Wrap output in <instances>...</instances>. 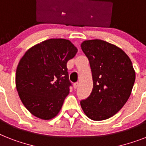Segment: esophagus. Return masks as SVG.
<instances>
[{
    "label": "esophagus",
    "instance_id": "esophagus-1",
    "mask_svg": "<svg viewBox=\"0 0 146 146\" xmlns=\"http://www.w3.org/2000/svg\"><path fill=\"white\" fill-rule=\"evenodd\" d=\"M78 86H79V82H75V83L73 84V88H74L75 89H76L77 88H78Z\"/></svg>",
    "mask_w": 146,
    "mask_h": 146
}]
</instances>
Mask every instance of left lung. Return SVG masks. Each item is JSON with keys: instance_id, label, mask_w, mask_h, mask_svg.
<instances>
[{"instance_id": "left-lung-1", "label": "left lung", "mask_w": 146, "mask_h": 146, "mask_svg": "<svg viewBox=\"0 0 146 146\" xmlns=\"http://www.w3.org/2000/svg\"><path fill=\"white\" fill-rule=\"evenodd\" d=\"M82 50L88 59L93 89L80 102L85 114L94 121L115 115L128 100L136 74L131 59L121 48L101 40H85Z\"/></svg>"}]
</instances>
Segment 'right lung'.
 Returning <instances> with one entry per match:
<instances>
[{"label":"right lung","instance_id":"1","mask_svg":"<svg viewBox=\"0 0 146 146\" xmlns=\"http://www.w3.org/2000/svg\"><path fill=\"white\" fill-rule=\"evenodd\" d=\"M77 48L65 39H49L28 49L15 73V85L26 109L48 120L60 112L72 84L67 63Z\"/></svg>","mask_w":146,"mask_h":146}]
</instances>
